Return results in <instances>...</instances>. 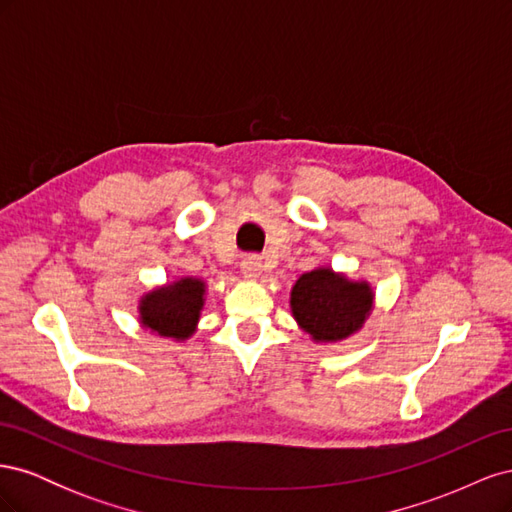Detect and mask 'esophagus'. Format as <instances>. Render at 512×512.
Returning a JSON list of instances; mask_svg holds the SVG:
<instances>
[{
    "label": "esophagus",
    "mask_w": 512,
    "mask_h": 512,
    "mask_svg": "<svg viewBox=\"0 0 512 512\" xmlns=\"http://www.w3.org/2000/svg\"><path fill=\"white\" fill-rule=\"evenodd\" d=\"M241 271L245 277H258L262 273V258L258 254H247L241 258Z\"/></svg>",
    "instance_id": "34e87169"
}]
</instances>
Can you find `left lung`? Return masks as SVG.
Returning <instances> with one entry per match:
<instances>
[{
	"instance_id": "1",
	"label": "left lung",
	"mask_w": 512,
	"mask_h": 512,
	"mask_svg": "<svg viewBox=\"0 0 512 512\" xmlns=\"http://www.w3.org/2000/svg\"><path fill=\"white\" fill-rule=\"evenodd\" d=\"M371 301L374 294L367 284H352L331 269H316L294 284L290 307L303 331L322 342H335L361 329Z\"/></svg>"
}]
</instances>
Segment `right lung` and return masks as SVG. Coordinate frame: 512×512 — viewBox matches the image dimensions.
<instances>
[{"label":"right lung","mask_w":512,"mask_h":512,"mask_svg":"<svg viewBox=\"0 0 512 512\" xmlns=\"http://www.w3.org/2000/svg\"><path fill=\"white\" fill-rule=\"evenodd\" d=\"M205 284L194 277L153 290L141 303V318L147 329L164 337L185 339L194 333L200 307H203Z\"/></svg>","instance_id":"right-lung-1"}]
</instances>
